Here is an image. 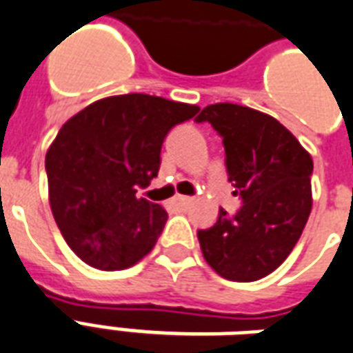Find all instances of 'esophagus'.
I'll return each instance as SVG.
<instances>
[{"mask_svg": "<svg viewBox=\"0 0 353 353\" xmlns=\"http://www.w3.org/2000/svg\"><path fill=\"white\" fill-rule=\"evenodd\" d=\"M172 205L174 208H177V210H187L189 208L190 203H192V198L189 196H176V198H172Z\"/></svg>", "mask_w": 353, "mask_h": 353, "instance_id": "1", "label": "esophagus"}]
</instances>
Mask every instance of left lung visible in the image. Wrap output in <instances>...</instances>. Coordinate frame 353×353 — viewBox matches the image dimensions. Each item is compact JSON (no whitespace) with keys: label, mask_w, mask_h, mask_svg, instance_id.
I'll return each mask as SVG.
<instances>
[{"label":"left lung","mask_w":353,"mask_h":353,"mask_svg":"<svg viewBox=\"0 0 353 353\" xmlns=\"http://www.w3.org/2000/svg\"><path fill=\"white\" fill-rule=\"evenodd\" d=\"M223 137L228 181L243 198L234 216L219 211L210 230L198 232L203 260L228 281L252 283L288 258L312 210V157L275 117L232 103L205 106Z\"/></svg>","instance_id":"8db88e82"}]
</instances>
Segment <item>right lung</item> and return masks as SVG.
<instances>
[{"label":"right lung","mask_w":353,"mask_h":353,"mask_svg":"<svg viewBox=\"0 0 353 353\" xmlns=\"http://www.w3.org/2000/svg\"><path fill=\"white\" fill-rule=\"evenodd\" d=\"M196 104L129 93L99 99L67 119L46 151L48 196L70 250L101 271L150 254L168 213L137 196L159 174L161 148Z\"/></svg>","instance_id":"1"}]
</instances>
